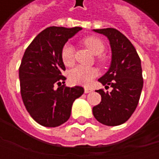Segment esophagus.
<instances>
[{"label": "esophagus", "mask_w": 159, "mask_h": 159, "mask_svg": "<svg viewBox=\"0 0 159 159\" xmlns=\"http://www.w3.org/2000/svg\"><path fill=\"white\" fill-rule=\"evenodd\" d=\"M92 91H93V89H90V88H84V93H90V92H92Z\"/></svg>", "instance_id": "esophagus-1"}]
</instances>
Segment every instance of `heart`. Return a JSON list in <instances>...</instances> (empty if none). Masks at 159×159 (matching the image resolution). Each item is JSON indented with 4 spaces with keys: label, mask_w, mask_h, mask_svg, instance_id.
Segmentation results:
<instances>
[{
    "label": "heart",
    "mask_w": 159,
    "mask_h": 159,
    "mask_svg": "<svg viewBox=\"0 0 159 159\" xmlns=\"http://www.w3.org/2000/svg\"><path fill=\"white\" fill-rule=\"evenodd\" d=\"M83 42L93 54H100L104 52L106 45L102 40L94 36H87L83 39ZM61 59L66 66H72L74 63V48L70 43H66L61 49ZM98 61L104 64L106 59L103 57H99ZM97 71L93 67L77 66L69 72V79L70 83L80 85H89L96 76Z\"/></svg>",
    "instance_id": "b5f03b06"
}]
</instances>
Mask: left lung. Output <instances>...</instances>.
<instances>
[{
    "label": "left lung",
    "instance_id": "obj_1",
    "mask_svg": "<svg viewBox=\"0 0 159 159\" xmlns=\"http://www.w3.org/2000/svg\"><path fill=\"white\" fill-rule=\"evenodd\" d=\"M109 40L111 63L108 71L98 80L111 92L97 90L101 102L93 107L97 121L107 126H117L129 119L136 109L143 88L140 59L133 44L113 28L93 30Z\"/></svg>",
    "mask_w": 159,
    "mask_h": 159
}]
</instances>
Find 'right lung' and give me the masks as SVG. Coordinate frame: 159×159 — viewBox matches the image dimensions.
Masks as SVG:
<instances>
[{
    "label": "right lung",
    "instance_id": "right-lung-1",
    "mask_svg": "<svg viewBox=\"0 0 159 159\" xmlns=\"http://www.w3.org/2000/svg\"><path fill=\"white\" fill-rule=\"evenodd\" d=\"M81 27H48L26 48L19 66L20 93L30 117L44 127H58L70 117L74 100L84 92L83 87H66L62 75L66 67L61 49ZM58 85V89L55 88Z\"/></svg>",
    "mask_w": 159,
    "mask_h": 159
}]
</instances>
